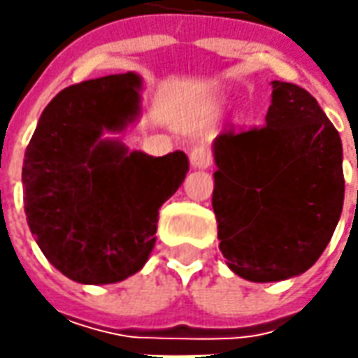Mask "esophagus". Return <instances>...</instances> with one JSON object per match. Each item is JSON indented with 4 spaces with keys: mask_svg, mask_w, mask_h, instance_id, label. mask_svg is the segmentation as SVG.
<instances>
[{
    "mask_svg": "<svg viewBox=\"0 0 358 358\" xmlns=\"http://www.w3.org/2000/svg\"><path fill=\"white\" fill-rule=\"evenodd\" d=\"M189 159H191V165L197 167V169H207L213 161V155L211 151L205 147V145H195L189 153Z\"/></svg>",
    "mask_w": 358,
    "mask_h": 358,
    "instance_id": "obj_1",
    "label": "esophagus"
}]
</instances>
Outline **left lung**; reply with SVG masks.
I'll use <instances>...</instances> for the list:
<instances>
[{
	"instance_id": "left-lung-1",
	"label": "left lung",
	"mask_w": 358,
	"mask_h": 358,
	"mask_svg": "<svg viewBox=\"0 0 358 358\" xmlns=\"http://www.w3.org/2000/svg\"><path fill=\"white\" fill-rule=\"evenodd\" d=\"M265 121L225 129L213 145L219 249L233 273L255 282L313 267L345 199L341 137L309 91L273 81Z\"/></svg>"
}]
</instances>
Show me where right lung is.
I'll return each instance as SVG.
<instances>
[{
  "mask_svg": "<svg viewBox=\"0 0 358 358\" xmlns=\"http://www.w3.org/2000/svg\"><path fill=\"white\" fill-rule=\"evenodd\" d=\"M139 87L135 73L65 87L25 149L27 225L49 263L77 282H117L143 267L159 207L189 171L183 151L151 157L101 139L137 117Z\"/></svg>",
  "mask_w": 358,
  "mask_h": 358,
  "instance_id": "obj_1",
  "label": "right lung"
}]
</instances>
